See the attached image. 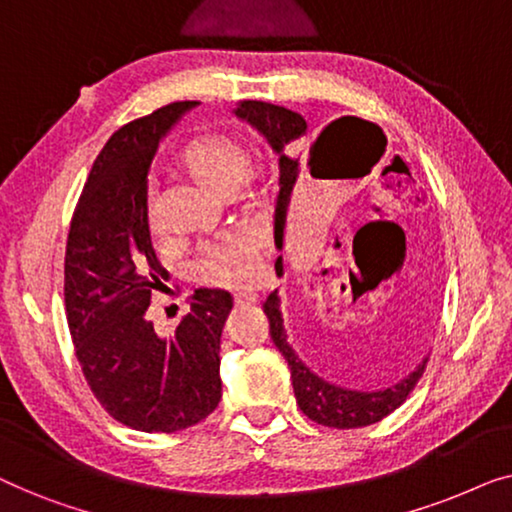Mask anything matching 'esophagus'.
I'll return each mask as SVG.
<instances>
[{
  "instance_id": "esophagus-1",
  "label": "esophagus",
  "mask_w": 512,
  "mask_h": 512,
  "mask_svg": "<svg viewBox=\"0 0 512 512\" xmlns=\"http://www.w3.org/2000/svg\"><path fill=\"white\" fill-rule=\"evenodd\" d=\"M256 300H258L256 293H237L235 296L237 305H251V303H256Z\"/></svg>"
}]
</instances>
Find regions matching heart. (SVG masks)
I'll return each mask as SVG.
<instances>
[{
	"mask_svg": "<svg viewBox=\"0 0 512 512\" xmlns=\"http://www.w3.org/2000/svg\"><path fill=\"white\" fill-rule=\"evenodd\" d=\"M181 170L193 181L219 195H235L254 174V163L240 139L228 135H205L193 139L181 153ZM149 230L163 235L156 200L146 207ZM263 272V244L254 233H233L223 240L207 244L193 258L191 275L195 282L219 289L242 291L258 282Z\"/></svg>",
	"mask_w": 512,
	"mask_h": 512,
	"instance_id": "heart-1",
	"label": "heart"
}]
</instances>
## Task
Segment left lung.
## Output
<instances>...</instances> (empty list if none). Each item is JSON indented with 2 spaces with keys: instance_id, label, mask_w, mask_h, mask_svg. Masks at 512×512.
Masks as SVG:
<instances>
[{
  "instance_id": "obj_1",
  "label": "left lung",
  "mask_w": 512,
  "mask_h": 512,
  "mask_svg": "<svg viewBox=\"0 0 512 512\" xmlns=\"http://www.w3.org/2000/svg\"><path fill=\"white\" fill-rule=\"evenodd\" d=\"M235 114L240 116L242 121L254 125L258 132H263L272 149L279 153V195H277V207H275V244H277V249H282L286 212H289L293 186H296V179L300 174V156L296 158V156H291V153H286V146H289L293 139L305 135L307 123L303 116L296 114V111L277 107V104H270V102H258V100L242 102L240 107L235 109ZM326 135H328V128L321 132V135L317 137V142L312 144L310 163H307L310 165V174L314 167H317V158H319L321 144H324ZM275 270H277V275H282V258H277ZM263 312L268 314L272 342H275L284 359L289 361L293 394H296L300 410H303L305 415L312 419V422H317L321 426H331V429H361V426H370V424L380 422V419H384L387 415H391L396 408H401V405L405 403V398L410 396V391L417 387L419 377L424 375L426 361H429V359H424L408 377H405V380H401L389 389L352 391V389L338 387V384L321 380V377L314 375L310 368L303 366V361L298 359L289 342H286L277 291H272L270 296L265 298Z\"/></svg>"
}]
</instances>
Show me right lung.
<instances>
[{
    "label": "right lung",
    "mask_w": 512,
    "mask_h": 512,
    "mask_svg": "<svg viewBox=\"0 0 512 512\" xmlns=\"http://www.w3.org/2000/svg\"><path fill=\"white\" fill-rule=\"evenodd\" d=\"M195 102H172L118 128L76 202L65 254V310L90 391L116 422L174 433L221 401V331L233 298L198 289L170 335L149 319L165 268L151 244L146 174L160 139Z\"/></svg>",
    "instance_id": "add662e5"
}]
</instances>
